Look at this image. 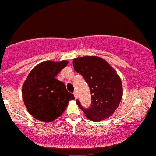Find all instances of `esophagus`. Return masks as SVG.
I'll use <instances>...</instances> for the list:
<instances>
[{
	"label": "esophagus",
	"instance_id": "esophagus-1",
	"mask_svg": "<svg viewBox=\"0 0 156 156\" xmlns=\"http://www.w3.org/2000/svg\"><path fill=\"white\" fill-rule=\"evenodd\" d=\"M74 96H75V99H77V98H78V93H77V91H75L74 92Z\"/></svg>",
	"mask_w": 156,
	"mask_h": 156
}]
</instances>
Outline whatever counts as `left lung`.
Wrapping results in <instances>:
<instances>
[{"label":"left lung","instance_id":"left-lung-1","mask_svg":"<svg viewBox=\"0 0 156 156\" xmlns=\"http://www.w3.org/2000/svg\"><path fill=\"white\" fill-rule=\"evenodd\" d=\"M74 69L84 78L90 89L91 106L85 109L76 103L85 116L94 122L113 115L122 97V84L117 72L104 59L97 56L76 57L73 60Z\"/></svg>","mask_w":156,"mask_h":156}]
</instances>
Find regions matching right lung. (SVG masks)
Segmentation results:
<instances>
[{"label":"right lung","instance_id":"obj_1","mask_svg":"<svg viewBox=\"0 0 156 156\" xmlns=\"http://www.w3.org/2000/svg\"><path fill=\"white\" fill-rule=\"evenodd\" d=\"M68 63L67 60H46L36 66L27 75L22 86V98L35 119L52 122L62 115L69 101L75 99L64 83L55 78Z\"/></svg>","mask_w":156,"mask_h":156}]
</instances>
